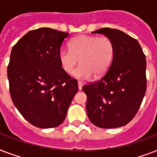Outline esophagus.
<instances>
[{
    "mask_svg": "<svg viewBox=\"0 0 157 157\" xmlns=\"http://www.w3.org/2000/svg\"><path fill=\"white\" fill-rule=\"evenodd\" d=\"M82 86H83V84L81 83V81H78V89L80 90L82 89Z\"/></svg>",
    "mask_w": 157,
    "mask_h": 157,
    "instance_id": "esophagus-1",
    "label": "esophagus"
}]
</instances>
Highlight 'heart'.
<instances>
[{"mask_svg":"<svg viewBox=\"0 0 157 157\" xmlns=\"http://www.w3.org/2000/svg\"><path fill=\"white\" fill-rule=\"evenodd\" d=\"M114 55V44L106 36L81 35L69 42V50L62 49L59 58L63 71L72 73L79 61L81 65L74 71L77 79L86 80L94 75L98 77L107 71Z\"/></svg>","mask_w":157,"mask_h":157,"instance_id":"obj_1","label":"heart"}]
</instances>
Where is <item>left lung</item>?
<instances>
[{"label": "left lung", "mask_w": 157, "mask_h": 157, "mask_svg": "<svg viewBox=\"0 0 157 157\" xmlns=\"http://www.w3.org/2000/svg\"><path fill=\"white\" fill-rule=\"evenodd\" d=\"M112 39L114 55L104 76L82 87L90 121L103 129L124 126L135 117L147 90L146 58L138 40L115 28L93 32Z\"/></svg>", "instance_id": "8db88e82"}]
</instances>
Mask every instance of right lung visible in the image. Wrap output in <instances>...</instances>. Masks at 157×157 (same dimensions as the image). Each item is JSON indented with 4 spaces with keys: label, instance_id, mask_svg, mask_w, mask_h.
<instances>
[{
    "label": "right lung",
    "instance_id": "obj_1",
    "mask_svg": "<svg viewBox=\"0 0 157 157\" xmlns=\"http://www.w3.org/2000/svg\"><path fill=\"white\" fill-rule=\"evenodd\" d=\"M68 35L38 28L25 34L11 50L7 67L11 98L36 127L47 129L62 124L78 91L77 81L63 71L59 58Z\"/></svg>",
    "mask_w": 157,
    "mask_h": 157
}]
</instances>
